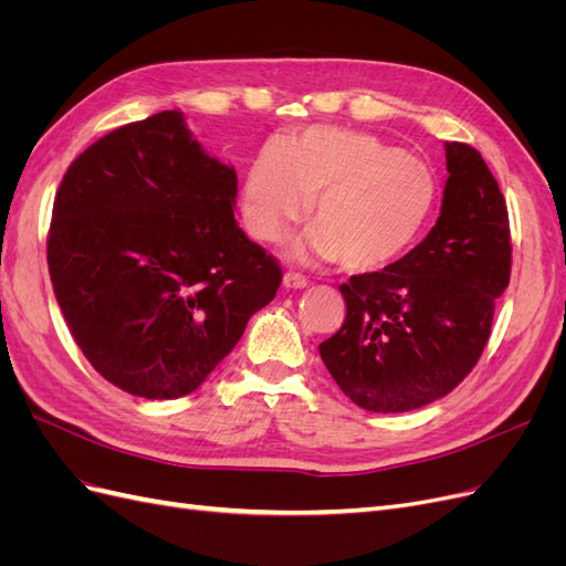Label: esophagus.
Masks as SVG:
<instances>
[{
	"instance_id": "34e87169",
	"label": "esophagus",
	"mask_w": 566,
	"mask_h": 566,
	"mask_svg": "<svg viewBox=\"0 0 566 566\" xmlns=\"http://www.w3.org/2000/svg\"><path fill=\"white\" fill-rule=\"evenodd\" d=\"M283 285L287 287V290H302V287H306L310 285V281H306L302 273H297V271H287L285 276H283Z\"/></svg>"
}]
</instances>
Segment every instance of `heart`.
<instances>
[{
    "instance_id": "heart-1",
    "label": "heart",
    "mask_w": 566,
    "mask_h": 566,
    "mask_svg": "<svg viewBox=\"0 0 566 566\" xmlns=\"http://www.w3.org/2000/svg\"><path fill=\"white\" fill-rule=\"evenodd\" d=\"M314 198L316 221L295 254L378 271L413 248L437 208L432 167L380 136L310 127L262 148L252 163L243 212L260 241H276Z\"/></svg>"
}]
</instances>
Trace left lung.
<instances>
[{"mask_svg": "<svg viewBox=\"0 0 566 566\" xmlns=\"http://www.w3.org/2000/svg\"><path fill=\"white\" fill-rule=\"evenodd\" d=\"M449 179L432 231L399 262L339 285L342 328L318 345L347 397L406 413L447 397L482 356L512 266L507 205L484 158L447 144Z\"/></svg>", "mask_w": 566, "mask_h": 566, "instance_id": "left-lung-1", "label": "left lung"}]
</instances>
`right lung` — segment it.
Instances as JSON below:
<instances>
[{"instance_id": "1", "label": "right lung", "mask_w": 566, "mask_h": 566, "mask_svg": "<svg viewBox=\"0 0 566 566\" xmlns=\"http://www.w3.org/2000/svg\"><path fill=\"white\" fill-rule=\"evenodd\" d=\"M235 169L179 111L117 127L67 167L46 235L63 318L108 382L144 399L198 389L283 281L238 229Z\"/></svg>"}]
</instances>
